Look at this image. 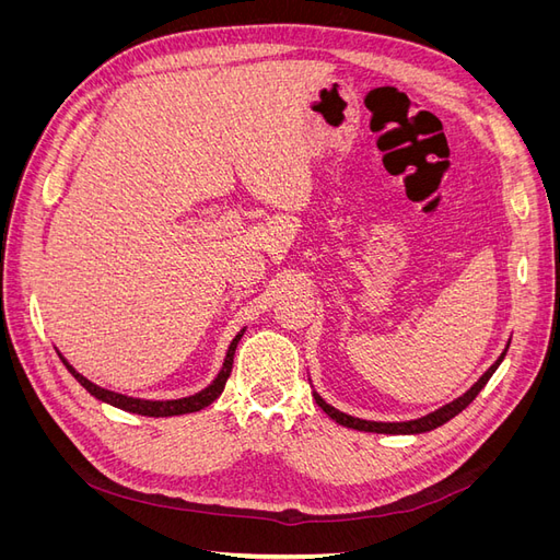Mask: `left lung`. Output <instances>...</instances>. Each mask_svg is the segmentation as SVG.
<instances>
[{
    "label": "left lung",
    "instance_id": "8db88e82",
    "mask_svg": "<svg viewBox=\"0 0 560 560\" xmlns=\"http://www.w3.org/2000/svg\"><path fill=\"white\" fill-rule=\"evenodd\" d=\"M512 343V341H510ZM510 343H506V348H504V352L500 354V358L495 360V364L490 366L486 374L474 383L465 395H460L457 399H453L451 404H444L442 409H436V411H432V413H428V416H422V418H416V420H404V422H376V420H362V418H354V416H348V413H343V411H338V409H334L331 404H327L325 399H322L317 393H313V397H315V401H317V406L322 411H325L331 420H336L338 425H343V428H352V430H360V432H376V434H422V432H430V430H436V428H442L444 422H448L451 418H455L457 413H460L463 409H467V406L477 399V395L481 393L483 389V385L490 381V376L495 374V369L500 366V362L504 360V354H506V350H510Z\"/></svg>",
    "mask_w": 560,
    "mask_h": 560
}]
</instances>
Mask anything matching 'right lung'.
Here are the masks:
<instances>
[{"instance_id":"obj_1","label":"right lung","mask_w":560,"mask_h":560,"mask_svg":"<svg viewBox=\"0 0 560 560\" xmlns=\"http://www.w3.org/2000/svg\"><path fill=\"white\" fill-rule=\"evenodd\" d=\"M243 334H245V329H241L238 334H235V338H233L229 350H226L224 364H222V369H219L217 378H214L208 387H202L200 393L189 395V397H182V399L156 401V399H140V397L118 395V393H112V389H105V387H100V385L91 383L86 376H81L79 371L62 358V354H60V360H62V364L67 366V371H70V374H72L83 387H86L95 399L105 401V404H112V406H116V409L128 411V413H138V416H149V418L184 416V413H196V411H200V409H206V406H210L219 395L224 393V385H226V381H229V376H231V369H233V354H235V348H238V341L243 338Z\"/></svg>"}]
</instances>
